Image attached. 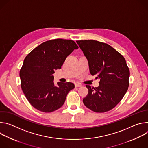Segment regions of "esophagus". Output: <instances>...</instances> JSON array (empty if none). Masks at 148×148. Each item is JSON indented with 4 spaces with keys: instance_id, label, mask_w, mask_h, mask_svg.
<instances>
[{
    "instance_id": "34e87169",
    "label": "esophagus",
    "mask_w": 148,
    "mask_h": 148,
    "mask_svg": "<svg viewBox=\"0 0 148 148\" xmlns=\"http://www.w3.org/2000/svg\"><path fill=\"white\" fill-rule=\"evenodd\" d=\"M75 87H82V85L80 84L76 83V84H75Z\"/></svg>"
}]
</instances>
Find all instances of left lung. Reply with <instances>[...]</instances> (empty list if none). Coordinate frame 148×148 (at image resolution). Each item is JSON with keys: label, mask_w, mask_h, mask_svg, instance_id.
Wrapping results in <instances>:
<instances>
[{"label": "left lung", "mask_w": 148, "mask_h": 148, "mask_svg": "<svg viewBox=\"0 0 148 148\" xmlns=\"http://www.w3.org/2000/svg\"><path fill=\"white\" fill-rule=\"evenodd\" d=\"M87 58L90 72L100 79L99 86L87 85L86 106L95 112H107L121 101L129 87L130 70L124 57L109 45L93 40L77 41Z\"/></svg>", "instance_id": "1"}]
</instances>
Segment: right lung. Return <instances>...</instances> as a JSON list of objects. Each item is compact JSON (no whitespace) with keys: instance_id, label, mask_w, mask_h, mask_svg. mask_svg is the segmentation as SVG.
<instances>
[{"instance_id":"1","label":"right lung","mask_w":148,"mask_h":148,"mask_svg":"<svg viewBox=\"0 0 148 148\" xmlns=\"http://www.w3.org/2000/svg\"><path fill=\"white\" fill-rule=\"evenodd\" d=\"M77 49L74 41L58 38L41 43L26 57L20 70L21 87L34 108L51 112L62 106L75 86L70 82H58L55 86L53 74Z\"/></svg>"}]
</instances>
